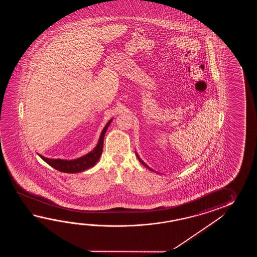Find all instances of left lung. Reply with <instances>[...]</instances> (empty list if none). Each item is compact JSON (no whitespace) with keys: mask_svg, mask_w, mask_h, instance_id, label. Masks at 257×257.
Instances as JSON below:
<instances>
[{"mask_svg":"<svg viewBox=\"0 0 257 257\" xmlns=\"http://www.w3.org/2000/svg\"><path fill=\"white\" fill-rule=\"evenodd\" d=\"M136 155H137V157H138V159H139V161H140V162H141V163H142V164H143V165H144V166H145V167H147L148 169L151 170V171H153V172H154V170L152 169V168H151V167H149V166H148L147 164H145V163H144V162H143V161H142V159L140 158V156H139V154H138V153H136Z\"/></svg>","mask_w":257,"mask_h":257,"instance_id":"8db88e82","label":"left lung"}]
</instances>
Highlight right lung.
<instances>
[{"label":"right lung","mask_w":257,"mask_h":257,"mask_svg":"<svg viewBox=\"0 0 257 257\" xmlns=\"http://www.w3.org/2000/svg\"><path fill=\"white\" fill-rule=\"evenodd\" d=\"M113 118H111L106 125L104 126L103 131L99 137V141L96 146L93 148V150L88 153L87 154L83 155L82 157L73 159V160H63V159H49L44 157L42 155L39 154V157L45 161L47 164H49L54 169L58 170L60 172L68 173V174H75L80 173L82 171L89 169L93 167L94 164L98 162L100 156L103 152V146H104V137L105 132L107 131Z\"/></svg>","instance_id":"1"}]
</instances>
